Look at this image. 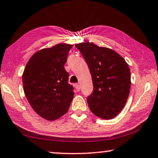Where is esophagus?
<instances>
[{"instance_id": "esophagus-1", "label": "esophagus", "mask_w": 158, "mask_h": 158, "mask_svg": "<svg viewBox=\"0 0 158 158\" xmlns=\"http://www.w3.org/2000/svg\"><path fill=\"white\" fill-rule=\"evenodd\" d=\"M75 88H76L77 91L81 90V86H80L79 84H75Z\"/></svg>"}]
</instances>
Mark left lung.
I'll return each instance as SVG.
<instances>
[{
  "label": "left lung",
  "instance_id": "1",
  "mask_svg": "<svg viewBox=\"0 0 158 158\" xmlns=\"http://www.w3.org/2000/svg\"><path fill=\"white\" fill-rule=\"evenodd\" d=\"M88 64L93 84L87 98L91 112L102 119H113L122 110L130 94L129 66L113 50L90 42L75 44Z\"/></svg>",
  "mask_w": 158,
  "mask_h": 158
}]
</instances>
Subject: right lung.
I'll list each match as a JSON object with an SVG mask.
<instances>
[{"mask_svg": "<svg viewBox=\"0 0 158 158\" xmlns=\"http://www.w3.org/2000/svg\"><path fill=\"white\" fill-rule=\"evenodd\" d=\"M72 45L60 43L34 53L23 73V90L38 115L55 120L67 113L74 97L64 65Z\"/></svg>", "mask_w": 158, "mask_h": 158, "instance_id": "1", "label": "right lung"}]
</instances>
